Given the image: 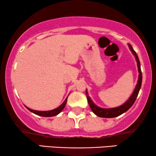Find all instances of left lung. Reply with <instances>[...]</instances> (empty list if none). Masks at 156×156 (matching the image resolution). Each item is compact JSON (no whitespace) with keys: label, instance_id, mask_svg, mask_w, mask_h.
Returning a JSON list of instances; mask_svg holds the SVG:
<instances>
[{"label":"left lung","instance_id":"1","mask_svg":"<svg viewBox=\"0 0 156 156\" xmlns=\"http://www.w3.org/2000/svg\"><path fill=\"white\" fill-rule=\"evenodd\" d=\"M128 47H129L130 51L132 52L133 55L135 57L136 61L137 63V67H138V71H139V78H138L137 83L136 85L135 89H134L133 93H132L131 95L130 96V98L127 100L126 101L123 103L122 105H119V106L115 107V108H101V107L98 106L96 104H94V102L92 101V99L90 98V97L89 96L88 92H87V89L86 90V94H87V101H88L89 105L90 106L91 109L94 113V114L100 117H103V118H113L118 117V116L121 115L123 113L126 112L129 109L130 107L133 105V104L135 102L136 99L138 94H139V90L141 89V82H142V74H141V65H140V62H139V57L136 54L134 50L132 48V46L130 44H128Z\"/></svg>","mask_w":156,"mask_h":156}]
</instances>
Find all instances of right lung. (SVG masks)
<instances>
[{"mask_svg": "<svg viewBox=\"0 0 156 156\" xmlns=\"http://www.w3.org/2000/svg\"><path fill=\"white\" fill-rule=\"evenodd\" d=\"M67 98H66L65 101L63 102L62 105H60L58 108L53 109V110H50V111H36V110H33V109H31L28 107H26V108H28L30 112L34 113V114H37L38 116H41V117H54V116L58 115L59 113L62 112V110L65 107L66 103H67Z\"/></svg>", "mask_w": 156, "mask_h": 156, "instance_id": "1", "label": "right lung"}]
</instances>
